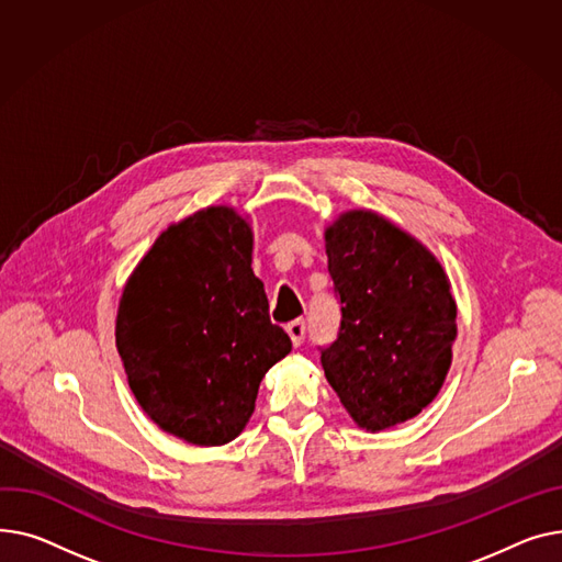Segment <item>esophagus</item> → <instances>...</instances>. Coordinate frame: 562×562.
<instances>
[{"label":"esophagus","mask_w":562,"mask_h":562,"mask_svg":"<svg viewBox=\"0 0 562 562\" xmlns=\"http://www.w3.org/2000/svg\"><path fill=\"white\" fill-rule=\"evenodd\" d=\"M285 331H288L292 345L300 347V345L304 342V338H306V322H304V319H292V322L285 326Z\"/></svg>","instance_id":"34e87169"}]
</instances>
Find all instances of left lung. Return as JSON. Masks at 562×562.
Wrapping results in <instances>:
<instances>
[{"instance_id":"1","label":"left lung","mask_w":562,"mask_h":562,"mask_svg":"<svg viewBox=\"0 0 562 562\" xmlns=\"http://www.w3.org/2000/svg\"><path fill=\"white\" fill-rule=\"evenodd\" d=\"M326 256L340 328L319 347L322 368L353 422L383 431L442 387L456 340L449 281L431 251L370 211L326 228Z\"/></svg>"}]
</instances>
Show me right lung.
I'll use <instances>...</instances> for the list:
<instances>
[{
  "label": "right lung",
  "instance_id": "add662e5",
  "mask_svg": "<svg viewBox=\"0 0 562 562\" xmlns=\"http://www.w3.org/2000/svg\"><path fill=\"white\" fill-rule=\"evenodd\" d=\"M117 351L143 411L192 445L234 440L292 342L251 272L249 224L211 206L170 226L131 274Z\"/></svg>",
  "mask_w": 562,
  "mask_h": 562
}]
</instances>
